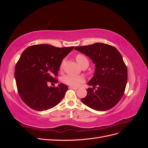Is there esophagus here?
Segmentation results:
<instances>
[{
  "label": "esophagus",
  "mask_w": 148,
  "mask_h": 148,
  "mask_svg": "<svg viewBox=\"0 0 148 148\" xmlns=\"http://www.w3.org/2000/svg\"><path fill=\"white\" fill-rule=\"evenodd\" d=\"M69 88H70V89H74V90H77V89H78V88H77V87H73V86H69Z\"/></svg>",
  "instance_id": "obj_1"
}]
</instances>
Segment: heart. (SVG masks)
Segmentation results:
<instances>
[{"label": "heart", "mask_w": 148, "mask_h": 148, "mask_svg": "<svg viewBox=\"0 0 148 148\" xmlns=\"http://www.w3.org/2000/svg\"><path fill=\"white\" fill-rule=\"evenodd\" d=\"M76 60H77L79 65L84 62H88L87 58L82 54H78L76 56ZM62 64H61L60 69H62ZM63 80L64 83L69 85H70L71 86H77L80 83H83L84 81V78L81 75H74L69 74L65 76Z\"/></svg>", "instance_id": "1"}]
</instances>
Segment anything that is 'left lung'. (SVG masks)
<instances>
[{"label":"left lung","mask_w":148,"mask_h":148,"mask_svg":"<svg viewBox=\"0 0 148 148\" xmlns=\"http://www.w3.org/2000/svg\"><path fill=\"white\" fill-rule=\"evenodd\" d=\"M75 49L86 55L95 64L94 76L88 83L93 88L87 89L82 102L98 111L112 109L122 97L127 83V68L121 53L115 47L99 42Z\"/></svg>","instance_id":"left-lung-1"}]
</instances>
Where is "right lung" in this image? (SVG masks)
<instances>
[{
  "label": "right lung",
  "instance_id": "1",
  "mask_svg": "<svg viewBox=\"0 0 148 148\" xmlns=\"http://www.w3.org/2000/svg\"><path fill=\"white\" fill-rule=\"evenodd\" d=\"M73 48L39 44L31 46L22 53L15 66V78L21 99L30 108L46 110L64 97L66 85L60 83L52 87L48 84L58 83L54 77L58 75L62 60Z\"/></svg>",
  "mask_w": 148,
  "mask_h": 148
}]
</instances>
